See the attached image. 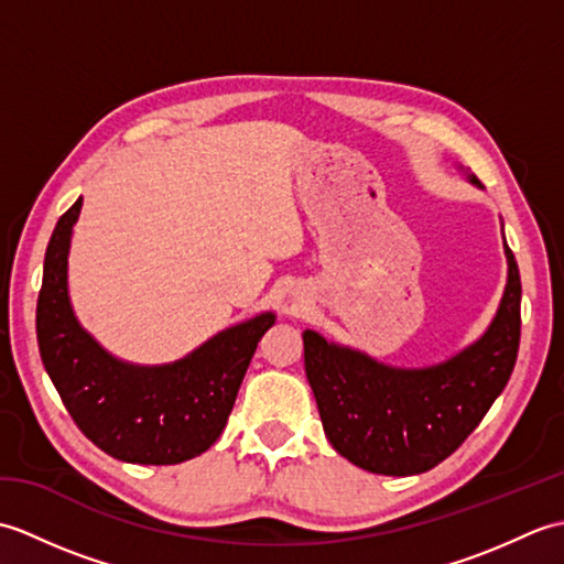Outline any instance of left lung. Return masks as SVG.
Wrapping results in <instances>:
<instances>
[{"mask_svg":"<svg viewBox=\"0 0 564 564\" xmlns=\"http://www.w3.org/2000/svg\"><path fill=\"white\" fill-rule=\"evenodd\" d=\"M473 184H480L475 174ZM507 245V242H505ZM497 317L451 361L404 370L305 332V373L322 426L346 460L376 475H419L446 460L507 388L521 339V275L513 251Z\"/></svg>","mask_w":564,"mask_h":564,"instance_id":"8db88e82","label":"left lung"}]
</instances>
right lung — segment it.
Here are the masks:
<instances>
[{
  "label": "right lung",
  "mask_w": 564,
  "mask_h": 564,
  "mask_svg": "<svg viewBox=\"0 0 564 564\" xmlns=\"http://www.w3.org/2000/svg\"><path fill=\"white\" fill-rule=\"evenodd\" d=\"M79 208L82 198L63 213L45 251L35 332L47 376L82 434L104 453L140 465L196 458L223 434L251 356L275 317L263 313L225 329L170 366L118 361L69 307L67 251Z\"/></svg>",
  "instance_id": "add662e5"
}]
</instances>
